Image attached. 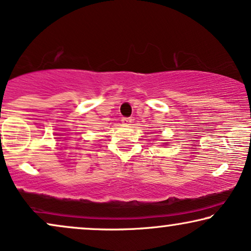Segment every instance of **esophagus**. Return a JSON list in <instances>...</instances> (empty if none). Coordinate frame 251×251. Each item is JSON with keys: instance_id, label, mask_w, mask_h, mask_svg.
<instances>
[{"instance_id": "1", "label": "esophagus", "mask_w": 251, "mask_h": 251, "mask_svg": "<svg viewBox=\"0 0 251 251\" xmlns=\"http://www.w3.org/2000/svg\"><path fill=\"white\" fill-rule=\"evenodd\" d=\"M131 121H132L131 118H123L122 119V122L126 123V125H128V123H130Z\"/></svg>"}]
</instances>
